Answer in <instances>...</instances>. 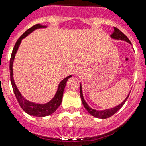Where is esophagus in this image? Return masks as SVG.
I'll list each match as a JSON object with an SVG mask.
<instances>
[{"instance_id": "34e87169", "label": "esophagus", "mask_w": 146, "mask_h": 146, "mask_svg": "<svg viewBox=\"0 0 146 146\" xmlns=\"http://www.w3.org/2000/svg\"><path fill=\"white\" fill-rule=\"evenodd\" d=\"M81 73H82L81 69H80V68H76V70H75V75L76 76H80Z\"/></svg>"}]
</instances>
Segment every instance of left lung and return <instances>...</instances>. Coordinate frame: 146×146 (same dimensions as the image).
I'll return each instance as SVG.
<instances>
[{
    "label": "left lung",
    "instance_id": "left-lung-1",
    "mask_svg": "<svg viewBox=\"0 0 146 146\" xmlns=\"http://www.w3.org/2000/svg\"><path fill=\"white\" fill-rule=\"evenodd\" d=\"M111 38L113 39H115V40H124V41L127 42V43H129V44L132 45V43L130 42V40H129L128 38H127V36H126V35L121 32V31H119L118 28H116V27H114V31L113 32V33L111 35ZM129 93L128 95L127 96V98H125V100H124L121 103L118 105V106H115V107L112 108L106 109V110H102V111H97V110H95V109L92 108L90 107L87 103H86V101H85L84 98V96H83L82 86H81V84H80V95H81V101H82L83 105H84V108H86V111H87L89 113L91 114L92 116H94V117L95 118H98V119H108V118L112 116L113 114H115V113L117 112L119 109L122 107V106H124V104L125 103L126 101H127V98H128L129 95Z\"/></svg>",
    "mask_w": 146,
    "mask_h": 146
}]
</instances>
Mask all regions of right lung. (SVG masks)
<instances>
[{"instance_id":"right-lung-1","label":"right lung","mask_w":146,"mask_h":146,"mask_svg":"<svg viewBox=\"0 0 146 146\" xmlns=\"http://www.w3.org/2000/svg\"><path fill=\"white\" fill-rule=\"evenodd\" d=\"M46 27H47V26L37 24L33 26L31 28H29L28 30H27L24 33L21 35L20 38L18 39L17 43L14 45V48H13L12 53H11V60H10V66H9L11 85H12L14 94H15L16 98L18 102H19V106L23 109V111L25 113H27V114L33 115V116H36V117H44V116H47V115H51V114H52L53 113H54L56 111V110L60 106L62 100L63 92L64 89H65L67 81H68V78H70V77H72V75H70V76H68V77L64 78L63 80H62L60 82V84H59L57 90L56 92V94L54 96V98L50 101H48L46 103H44V104L33 102L26 100L22 95V94L19 91L18 88L17 87V85H16L15 82H14V77H13V63H14L15 55L17 54L18 48H19L21 42H22V40L24 39L25 37H27L29 34H31V33L33 32L35 30H37V29L39 28H46Z\"/></svg>"}]
</instances>
